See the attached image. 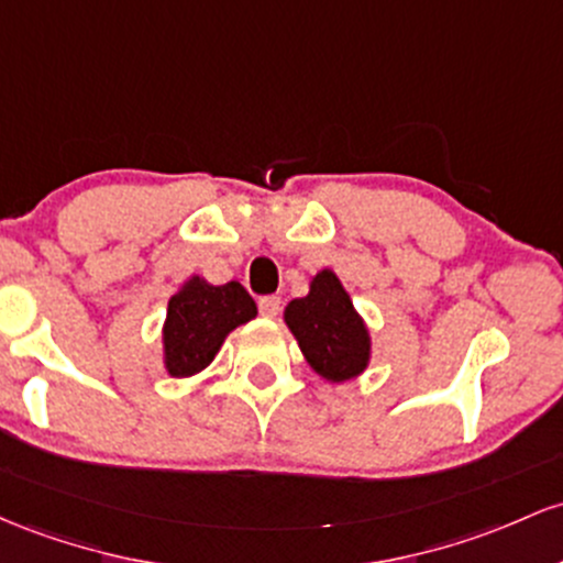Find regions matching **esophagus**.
<instances>
[{
  "label": "esophagus",
  "mask_w": 563,
  "mask_h": 563,
  "mask_svg": "<svg viewBox=\"0 0 563 563\" xmlns=\"http://www.w3.org/2000/svg\"><path fill=\"white\" fill-rule=\"evenodd\" d=\"M279 308L282 300L276 298V295H265V298L257 300V311H261L265 319H276V316H279Z\"/></svg>",
  "instance_id": "34e87169"
}]
</instances>
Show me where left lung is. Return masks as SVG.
<instances>
[{"label": "left lung", "mask_w": 563, "mask_h": 563, "mask_svg": "<svg viewBox=\"0 0 563 563\" xmlns=\"http://www.w3.org/2000/svg\"><path fill=\"white\" fill-rule=\"evenodd\" d=\"M284 321L298 338L308 364L327 380H351L369 362L364 321L353 311L349 292L332 271L316 274L311 292L289 302Z\"/></svg>", "instance_id": "left-lung-1"}]
</instances>
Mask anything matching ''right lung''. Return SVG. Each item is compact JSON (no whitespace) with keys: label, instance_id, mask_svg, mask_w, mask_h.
I'll return each mask as SVG.
<instances>
[{"label":"right lung","instance_id":"right-lung-1","mask_svg":"<svg viewBox=\"0 0 563 563\" xmlns=\"http://www.w3.org/2000/svg\"><path fill=\"white\" fill-rule=\"evenodd\" d=\"M257 306L239 282L191 279L169 298L164 321V362L173 377H191L212 362L225 334L255 319Z\"/></svg>","mask_w":563,"mask_h":563}]
</instances>
